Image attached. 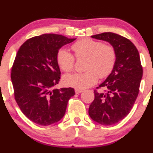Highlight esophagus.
<instances>
[{
	"instance_id": "34e87169",
	"label": "esophagus",
	"mask_w": 153,
	"mask_h": 153,
	"mask_svg": "<svg viewBox=\"0 0 153 153\" xmlns=\"http://www.w3.org/2000/svg\"><path fill=\"white\" fill-rule=\"evenodd\" d=\"M75 93H76V94H80V93H81V92H83V90H82V89H75Z\"/></svg>"
}]
</instances>
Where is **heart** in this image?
Wrapping results in <instances>:
<instances>
[{"label":"heart","instance_id":"1","mask_svg":"<svg viewBox=\"0 0 153 153\" xmlns=\"http://www.w3.org/2000/svg\"><path fill=\"white\" fill-rule=\"evenodd\" d=\"M77 58H86L85 72L68 75L64 78L67 86L83 89L94 85L98 77L104 78L112 72L116 60L115 49L101 41L83 39L72 46ZM75 57L66 49H61L57 54V61L63 71L69 72L75 65Z\"/></svg>","mask_w":153,"mask_h":153}]
</instances>
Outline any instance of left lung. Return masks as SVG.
Here are the masks:
<instances>
[{
    "label": "left lung",
    "instance_id": "8db88e82",
    "mask_svg": "<svg viewBox=\"0 0 153 153\" xmlns=\"http://www.w3.org/2000/svg\"><path fill=\"white\" fill-rule=\"evenodd\" d=\"M91 37L109 43L115 49L116 60L112 72L99 85L105 92H94L89 115L101 125L115 124L129 113L138 97L143 75L139 53L129 39L118 34L104 32Z\"/></svg>",
    "mask_w": 153,
    "mask_h": 153
}]
</instances>
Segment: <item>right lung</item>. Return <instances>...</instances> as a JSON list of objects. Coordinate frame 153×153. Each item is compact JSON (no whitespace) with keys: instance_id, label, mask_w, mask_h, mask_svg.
I'll return each mask as SVG.
<instances>
[{"instance_id":"add662e5","label":"right lung","mask_w":153,"mask_h":153,"mask_svg":"<svg viewBox=\"0 0 153 153\" xmlns=\"http://www.w3.org/2000/svg\"><path fill=\"white\" fill-rule=\"evenodd\" d=\"M76 38L44 34L29 38L18 51L11 73L15 98L27 118L41 126L61 121L73 88L53 89L61 71L57 54L63 46Z\"/></svg>"}]
</instances>
